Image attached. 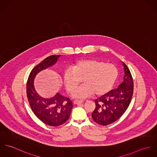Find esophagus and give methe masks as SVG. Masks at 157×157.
Masks as SVG:
<instances>
[{
  "label": "esophagus",
  "instance_id": "1",
  "mask_svg": "<svg viewBox=\"0 0 157 157\" xmlns=\"http://www.w3.org/2000/svg\"><path fill=\"white\" fill-rule=\"evenodd\" d=\"M84 101L83 100H74V103L75 105H79V104H82L83 103Z\"/></svg>",
  "mask_w": 157,
  "mask_h": 157
}]
</instances>
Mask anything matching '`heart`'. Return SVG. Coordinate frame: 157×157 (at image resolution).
<instances>
[{"instance_id":"heart-1","label":"heart","mask_w":157,"mask_h":157,"mask_svg":"<svg viewBox=\"0 0 157 157\" xmlns=\"http://www.w3.org/2000/svg\"><path fill=\"white\" fill-rule=\"evenodd\" d=\"M118 75L117 67L111 63L97 60H83L67 68L63 74L67 89L72 92L83 79V84L73 94L75 98H83L95 94L103 96L112 90Z\"/></svg>"}]
</instances>
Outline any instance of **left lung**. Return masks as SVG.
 I'll use <instances>...</instances> for the list:
<instances>
[{"instance_id": "left-lung-1", "label": "left lung", "mask_w": 157, "mask_h": 157, "mask_svg": "<svg viewBox=\"0 0 157 157\" xmlns=\"http://www.w3.org/2000/svg\"><path fill=\"white\" fill-rule=\"evenodd\" d=\"M124 75L123 82L117 89L95 100V108L92 113L94 121L106 126L120 118L127 110L134 91V82L129 68L123 62Z\"/></svg>"}]
</instances>
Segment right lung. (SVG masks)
Listing matches in <instances>:
<instances>
[{
    "instance_id": "add662e5",
    "label": "right lung",
    "mask_w": 157,
    "mask_h": 157,
    "mask_svg": "<svg viewBox=\"0 0 157 157\" xmlns=\"http://www.w3.org/2000/svg\"><path fill=\"white\" fill-rule=\"evenodd\" d=\"M60 55H52L44 59L31 71L26 83V94L30 107L36 116L46 124L58 126L65 123L73 108L69 98L57 93L54 97L45 98L35 90L34 81L36 75L42 70L56 63Z\"/></svg>"
}]
</instances>
